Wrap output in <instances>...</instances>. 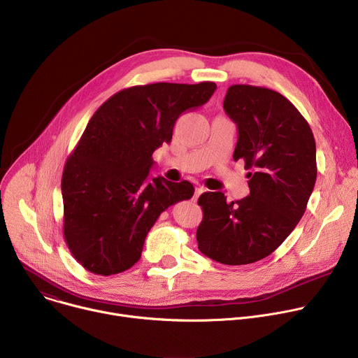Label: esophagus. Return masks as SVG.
<instances>
[{
	"instance_id": "obj_1",
	"label": "esophagus",
	"mask_w": 358,
	"mask_h": 358,
	"mask_svg": "<svg viewBox=\"0 0 358 358\" xmlns=\"http://www.w3.org/2000/svg\"><path fill=\"white\" fill-rule=\"evenodd\" d=\"M202 192H203V188H202V187H196V188H195V191H194V196H192L194 202L198 199V196H199Z\"/></svg>"
}]
</instances>
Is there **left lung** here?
Instances as JSON below:
<instances>
[{"mask_svg": "<svg viewBox=\"0 0 358 358\" xmlns=\"http://www.w3.org/2000/svg\"><path fill=\"white\" fill-rule=\"evenodd\" d=\"M227 115L238 126L234 160L249 170V195L228 202L221 192L198 198V249L224 265L258 262L282 245L303 217L317 177L313 131L280 93L229 86Z\"/></svg>", "mask_w": 358, "mask_h": 358, "instance_id": "left-lung-1", "label": "left lung"}]
</instances>
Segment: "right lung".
I'll return each instance as SVG.
<instances>
[{
    "label": "right lung",
    "mask_w": 358,
    "mask_h": 358,
    "mask_svg": "<svg viewBox=\"0 0 358 358\" xmlns=\"http://www.w3.org/2000/svg\"><path fill=\"white\" fill-rule=\"evenodd\" d=\"M215 89L214 82L133 86L94 112L61 184L64 236L86 271L110 276L130 269L160 214L192 196L189 181L148 177L151 156L171 141L180 115L207 103Z\"/></svg>",
    "instance_id": "right-lung-1"
}]
</instances>
